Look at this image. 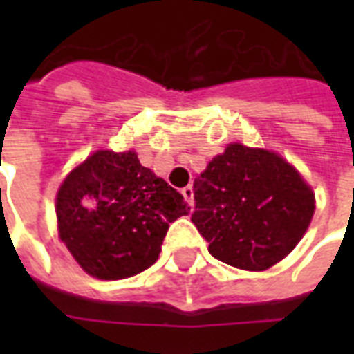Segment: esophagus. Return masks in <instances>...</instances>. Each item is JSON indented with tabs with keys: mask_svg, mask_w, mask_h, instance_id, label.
Returning a JSON list of instances; mask_svg holds the SVG:
<instances>
[{
	"mask_svg": "<svg viewBox=\"0 0 354 354\" xmlns=\"http://www.w3.org/2000/svg\"><path fill=\"white\" fill-rule=\"evenodd\" d=\"M182 195H184V199L193 207V187L192 185H185L184 189H182Z\"/></svg>",
	"mask_w": 354,
	"mask_h": 354,
	"instance_id": "34e87169",
	"label": "esophagus"
}]
</instances>
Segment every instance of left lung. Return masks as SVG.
I'll return each instance as SVG.
<instances>
[{"instance_id":"obj_1","label":"left lung","mask_w":354,"mask_h":354,"mask_svg":"<svg viewBox=\"0 0 354 354\" xmlns=\"http://www.w3.org/2000/svg\"><path fill=\"white\" fill-rule=\"evenodd\" d=\"M192 222L216 260L266 271L284 260L315 214V192L281 153L231 142L193 182Z\"/></svg>"}]
</instances>
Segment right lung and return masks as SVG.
Returning <instances> with one entry per match:
<instances>
[{
	"label": "right lung",
	"instance_id": "right-lung-1",
	"mask_svg": "<svg viewBox=\"0 0 354 354\" xmlns=\"http://www.w3.org/2000/svg\"><path fill=\"white\" fill-rule=\"evenodd\" d=\"M58 239L77 266L100 281L142 273L159 258L169 225L189 214L184 197L134 149H96L57 192Z\"/></svg>",
	"mask_w": 354,
	"mask_h": 354
}]
</instances>
